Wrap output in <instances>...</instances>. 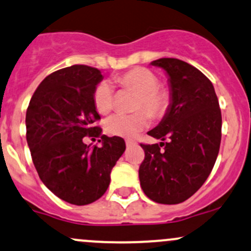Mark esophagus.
<instances>
[{"mask_svg": "<svg viewBox=\"0 0 251 251\" xmlns=\"http://www.w3.org/2000/svg\"><path fill=\"white\" fill-rule=\"evenodd\" d=\"M137 143L134 142V140H131V139H127L126 140V147L127 148H131V147H134V145H136Z\"/></svg>", "mask_w": 251, "mask_h": 251, "instance_id": "1", "label": "esophagus"}]
</instances>
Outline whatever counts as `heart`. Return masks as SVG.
Masks as SVG:
<instances>
[{"mask_svg": "<svg viewBox=\"0 0 251 251\" xmlns=\"http://www.w3.org/2000/svg\"><path fill=\"white\" fill-rule=\"evenodd\" d=\"M115 82L123 89L137 93L133 108L143 111L113 115L106 123V130L109 134L131 138L147 127L148 114L153 119H161L169 109L172 92L166 85L158 83V77L153 71L147 68H134L115 77ZM93 100L96 111L101 114H108L114 104L112 85L108 82L99 83L94 90Z\"/></svg>", "mask_w": 251, "mask_h": 251, "instance_id": "obj_1", "label": "heart"}]
</instances>
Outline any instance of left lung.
Listing matches in <instances>:
<instances>
[{"label":"left lung","mask_w":251,"mask_h":251,"mask_svg":"<svg viewBox=\"0 0 251 251\" xmlns=\"http://www.w3.org/2000/svg\"><path fill=\"white\" fill-rule=\"evenodd\" d=\"M151 65L169 77L172 103L148 132L161 143L140 144L145 157L139 181L149 199L175 205L191 198L211 174L222 139V112L213 84L197 68L176 58H159Z\"/></svg>","instance_id":"left-lung-1"}]
</instances>
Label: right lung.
I'll return each instance as SVG.
<instances>
[{"instance_id":"add662e5","label":"right lung","mask_w":251,"mask_h":251,"mask_svg":"<svg viewBox=\"0 0 251 251\" xmlns=\"http://www.w3.org/2000/svg\"><path fill=\"white\" fill-rule=\"evenodd\" d=\"M101 71L73 65L49 75L38 85L26 112V138L43 183L59 199L77 206L100 199L111 172L125 151L120 137L101 134L95 121L94 90ZM100 136V147L84 145L83 137Z\"/></svg>"}]
</instances>
